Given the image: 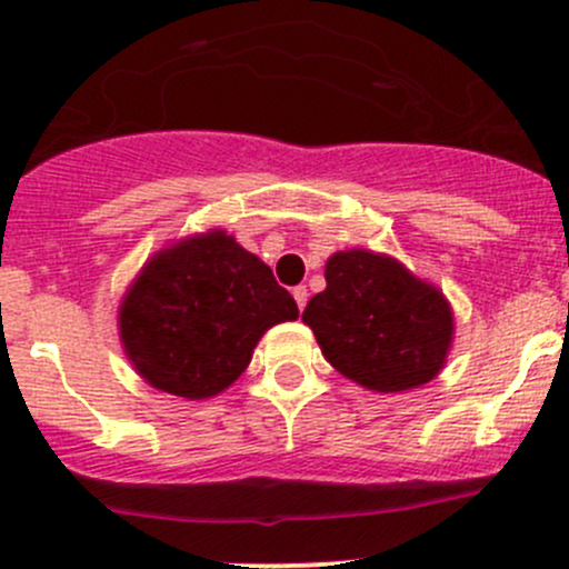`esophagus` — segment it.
I'll use <instances>...</instances> for the list:
<instances>
[{
  "instance_id": "1",
  "label": "esophagus",
  "mask_w": 569,
  "mask_h": 569,
  "mask_svg": "<svg viewBox=\"0 0 569 569\" xmlns=\"http://www.w3.org/2000/svg\"><path fill=\"white\" fill-rule=\"evenodd\" d=\"M291 295H295V299H297V308L305 310V305H308V289H305V286H297Z\"/></svg>"
}]
</instances>
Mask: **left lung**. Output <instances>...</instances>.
Segmentation results:
<instances>
[{"instance_id":"left-lung-1","label":"left lung","mask_w":569,"mask_h":569,"mask_svg":"<svg viewBox=\"0 0 569 569\" xmlns=\"http://www.w3.org/2000/svg\"><path fill=\"white\" fill-rule=\"evenodd\" d=\"M327 289L302 321L337 372L365 389L391 395L429 383L446 365L453 313L442 291L397 259L340 251L327 261Z\"/></svg>"}]
</instances>
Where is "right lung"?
Listing matches in <instances>:
<instances>
[{"label":"right lung","instance_id":"1","mask_svg":"<svg viewBox=\"0 0 569 569\" xmlns=\"http://www.w3.org/2000/svg\"><path fill=\"white\" fill-rule=\"evenodd\" d=\"M299 316L295 297L232 234L213 229L164 248L118 310L123 351L153 389L221 395L251 365L267 329Z\"/></svg>","mask_w":569,"mask_h":569}]
</instances>
